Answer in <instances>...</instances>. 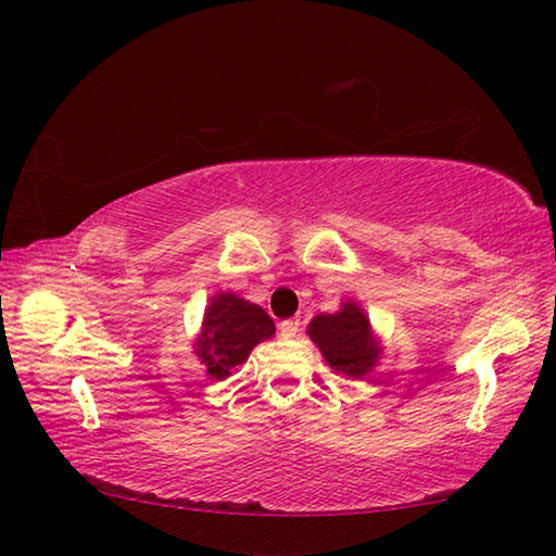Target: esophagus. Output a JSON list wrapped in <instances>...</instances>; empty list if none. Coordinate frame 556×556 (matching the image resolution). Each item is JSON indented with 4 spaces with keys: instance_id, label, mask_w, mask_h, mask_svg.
Returning <instances> with one entry per match:
<instances>
[{
    "instance_id": "esophagus-1",
    "label": "esophagus",
    "mask_w": 556,
    "mask_h": 556,
    "mask_svg": "<svg viewBox=\"0 0 556 556\" xmlns=\"http://www.w3.org/2000/svg\"><path fill=\"white\" fill-rule=\"evenodd\" d=\"M279 333L285 338H294L299 333V318H287V321H281Z\"/></svg>"
}]
</instances>
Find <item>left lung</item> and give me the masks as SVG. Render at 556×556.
<instances>
[{"label": "left lung", "instance_id": "left-lung-1", "mask_svg": "<svg viewBox=\"0 0 556 556\" xmlns=\"http://www.w3.org/2000/svg\"><path fill=\"white\" fill-rule=\"evenodd\" d=\"M308 336L324 353L326 363L351 378H363L365 372H370L382 351L375 341L368 316L353 301H345L336 314L314 316V321L308 324Z\"/></svg>", "mask_w": 556, "mask_h": 556}]
</instances>
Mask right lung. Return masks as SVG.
I'll return each mask as SVG.
<instances>
[{
	"instance_id": "add662e5",
	"label": "right lung",
	"mask_w": 556,
	"mask_h": 556,
	"mask_svg": "<svg viewBox=\"0 0 556 556\" xmlns=\"http://www.w3.org/2000/svg\"><path fill=\"white\" fill-rule=\"evenodd\" d=\"M271 336H275V321L265 308L230 291L225 294L220 291L205 308L201 336L193 348L205 372L223 380L232 368L248 361L252 348Z\"/></svg>"
}]
</instances>
